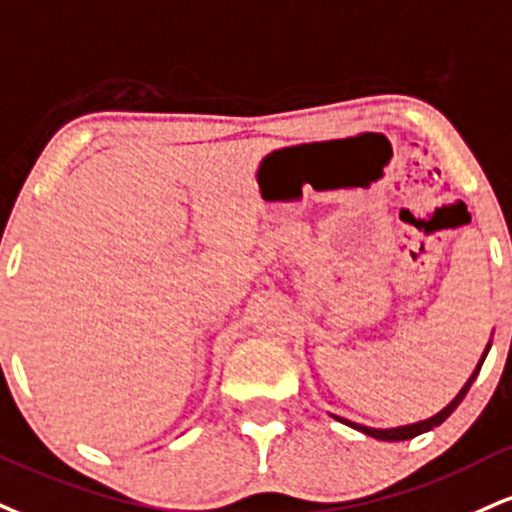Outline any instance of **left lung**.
<instances>
[{
  "label": "left lung",
  "mask_w": 512,
  "mask_h": 512,
  "mask_svg": "<svg viewBox=\"0 0 512 512\" xmlns=\"http://www.w3.org/2000/svg\"><path fill=\"white\" fill-rule=\"evenodd\" d=\"M489 348H491V343H489V346H486V350H484L482 360H479L477 369H474L472 377L467 379V384L463 386V389H460L458 396H455V398L451 400V403H448L446 408H443L441 412H436L434 417H429V420H422V422H415V424H405V427H393V429H372V427H362V424H355V422L343 420V417H336V415H334V417H336L338 422L350 424V427L357 429V432H362V434H367V436H374V439H381V441H405V439H415V436H420V434H424V432H429V429L439 427V424H441L443 420H446V417H451V412H453L455 408H458L460 403H463V398L467 396V391H470L472 381L477 379L479 369H482V362H484L486 353H489Z\"/></svg>",
  "instance_id": "left-lung-1"
}]
</instances>
